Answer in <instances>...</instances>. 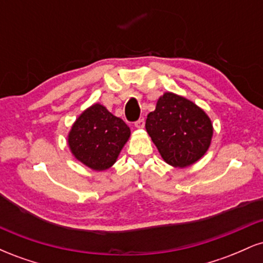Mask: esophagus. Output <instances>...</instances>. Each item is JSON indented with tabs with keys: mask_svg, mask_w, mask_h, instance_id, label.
Here are the masks:
<instances>
[{
	"mask_svg": "<svg viewBox=\"0 0 263 263\" xmlns=\"http://www.w3.org/2000/svg\"><path fill=\"white\" fill-rule=\"evenodd\" d=\"M136 128H143L144 127V119H138L137 121L135 122Z\"/></svg>",
	"mask_w": 263,
	"mask_h": 263,
	"instance_id": "1",
	"label": "esophagus"
}]
</instances>
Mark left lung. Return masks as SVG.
Instances as JSON below:
<instances>
[{"mask_svg": "<svg viewBox=\"0 0 263 263\" xmlns=\"http://www.w3.org/2000/svg\"><path fill=\"white\" fill-rule=\"evenodd\" d=\"M146 129L161 153L173 167H188L200 159L210 146L213 125L194 102L165 92L148 114Z\"/></svg>", "mask_w": 263, "mask_h": 263, "instance_id": "left-lung-1", "label": "left lung"}]
</instances>
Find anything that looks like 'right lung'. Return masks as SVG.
I'll return each instance as SVG.
<instances>
[{
  "instance_id": "1",
  "label": "right lung",
  "mask_w": 263,
  "mask_h": 263,
  "mask_svg": "<svg viewBox=\"0 0 263 263\" xmlns=\"http://www.w3.org/2000/svg\"><path fill=\"white\" fill-rule=\"evenodd\" d=\"M131 131L120 117L100 104L78 117L69 134V147L78 161L93 171H104L116 162Z\"/></svg>"
}]
</instances>
